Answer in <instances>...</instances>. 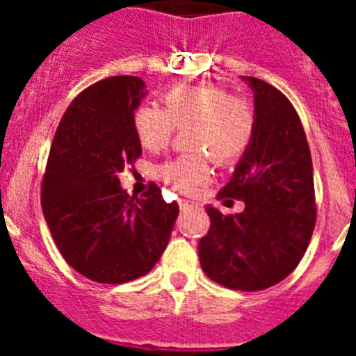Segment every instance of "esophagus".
Here are the masks:
<instances>
[{"label":"esophagus","instance_id":"esophagus-1","mask_svg":"<svg viewBox=\"0 0 356 356\" xmlns=\"http://www.w3.org/2000/svg\"><path fill=\"white\" fill-rule=\"evenodd\" d=\"M178 205H180L181 210H188L193 209V207H197V203L194 200H188V197H180V200H178Z\"/></svg>","mask_w":356,"mask_h":356}]
</instances>
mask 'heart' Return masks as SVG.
<instances>
[{
    "label": "heart",
    "instance_id": "heart-1",
    "mask_svg": "<svg viewBox=\"0 0 356 356\" xmlns=\"http://www.w3.org/2000/svg\"><path fill=\"white\" fill-rule=\"evenodd\" d=\"M134 131L144 149L156 153L171 140L175 128H187L188 149L205 151L221 165L241 159L257 130V112L246 97L232 96L217 83L178 85L162 94V110L139 106L134 112ZM163 181L180 191H194L210 178L209 159L188 153L159 169Z\"/></svg>",
    "mask_w": 356,
    "mask_h": 356
}]
</instances>
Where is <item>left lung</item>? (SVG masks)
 Instances as JSON below:
<instances>
[{"instance_id": "left-lung-1", "label": "left lung", "mask_w": 356, "mask_h": 356, "mask_svg": "<svg viewBox=\"0 0 356 356\" xmlns=\"http://www.w3.org/2000/svg\"><path fill=\"white\" fill-rule=\"evenodd\" d=\"M242 80L253 90L257 130L219 197L242 200L246 209L222 216L207 205L210 229L197 251L210 280L235 291H264L287 278L307 251L316 225L314 169L291 102L267 81Z\"/></svg>"}]
</instances>
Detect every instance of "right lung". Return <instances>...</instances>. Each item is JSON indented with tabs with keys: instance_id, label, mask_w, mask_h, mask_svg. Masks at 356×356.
Segmentation results:
<instances>
[{
	"instance_id": "right-lung-1",
	"label": "right lung",
	"mask_w": 356,
	"mask_h": 356,
	"mask_svg": "<svg viewBox=\"0 0 356 356\" xmlns=\"http://www.w3.org/2000/svg\"><path fill=\"white\" fill-rule=\"evenodd\" d=\"M137 76L85 89L56 128L42 181V212L65 262L97 284H127L153 269L178 217L155 184L128 196L119 172L143 155L134 112L146 97Z\"/></svg>"
}]
</instances>
